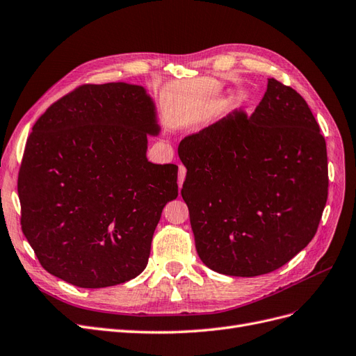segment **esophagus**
Masks as SVG:
<instances>
[{
  "mask_svg": "<svg viewBox=\"0 0 356 356\" xmlns=\"http://www.w3.org/2000/svg\"><path fill=\"white\" fill-rule=\"evenodd\" d=\"M186 174H187V169H186V166L179 165V168H178V186H179V188L182 187V182H184V179H186Z\"/></svg>",
  "mask_w": 356,
  "mask_h": 356,
  "instance_id": "obj_1",
  "label": "esophagus"
}]
</instances>
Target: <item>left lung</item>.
Listing matches in <instances>:
<instances>
[{
  "label": "left lung",
  "mask_w": 356,
  "mask_h": 356,
  "mask_svg": "<svg viewBox=\"0 0 356 356\" xmlns=\"http://www.w3.org/2000/svg\"><path fill=\"white\" fill-rule=\"evenodd\" d=\"M181 195L195 250L212 271L256 277L314 238L328 194L325 140L303 97L277 79L254 112L184 138Z\"/></svg>",
  "instance_id": "8db88e82"
}]
</instances>
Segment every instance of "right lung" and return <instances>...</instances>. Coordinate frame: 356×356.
Listing matches in <instances>:
<instances>
[{
	"instance_id": "add662e5",
	"label": "right lung",
	"mask_w": 356,
	"mask_h": 356,
	"mask_svg": "<svg viewBox=\"0 0 356 356\" xmlns=\"http://www.w3.org/2000/svg\"><path fill=\"white\" fill-rule=\"evenodd\" d=\"M159 132L154 100L127 82L82 85L36 120L17 191L23 234L45 271L82 289L144 271L178 195V166L147 159Z\"/></svg>"
}]
</instances>
